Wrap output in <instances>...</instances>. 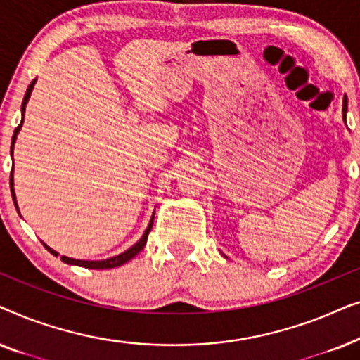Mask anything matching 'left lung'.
Wrapping results in <instances>:
<instances>
[{
  "mask_svg": "<svg viewBox=\"0 0 360 360\" xmlns=\"http://www.w3.org/2000/svg\"><path fill=\"white\" fill-rule=\"evenodd\" d=\"M346 111H347V98L344 96V103H342V112H344V121H346Z\"/></svg>",
  "mask_w": 360,
  "mask_h": 360,
  "instance_id": "1",
  "label": "left lung"
}]
</instances>
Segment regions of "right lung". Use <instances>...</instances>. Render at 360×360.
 Masks as SVG:
<instances>
[{
    "label": "right lung",
    "mask_w": 360,
    "mask_h": 360,
    "mask_svg": "<svg viewBox=\"0 0 360 360\" xmlns=\"http://www.w3.org/2000/svg\"><path fill=\"white\" fill-rule=\"evenodd\" d=\"M34 83H36V80L31 82V85L27 86L26 95H24V100H22V120H24V110H26V105H27V101H29V96H31V93H32ZM21 126H22V121H21V124H19V126L16 127V129H14L13 141H11V154H13V146H14V142H16L18 132L21 131ZM9 184H11V193H13V198H14V205L18 206V203H16V196H14V190H13V172H11V181H9ZM152 224H154V218L150 219V223H149V226H147L144 236H142V238L139 239V243H136L134 245H132V248L127 249L126 252L116 255V257H111V259H106V260H80V259H70V257H65V255H62L60 259H62L65 264L80 265V267H85V269H115V267H120V265L126 264L127 260H131L132 257H134V255H137V254L141 252L142 249H144V245H146V243H147V236H149L150 229H152ZM44 245H46V244H44ZM46 249H47L51 254L58 255V252H56V250L49 248V245H46Z\"/></svg>",
    "instance_id": "1"
}]
</instances>
